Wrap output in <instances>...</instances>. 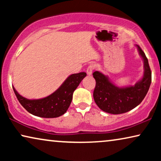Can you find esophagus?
<instances>
[{"instance_id": "esophagus-1", "label": "esophagus", "mask_w": 161, "mask_h": 161, "mask_svg": "<svg viewBox=\"0 0 161 161\" xmlns=\"http://www.w3.org/2000/svg\"><path fill=\"white\" fill-rule=\"evenodd\" d=\"M94 68H95V66H94V64L89 65V67H87L86 72H87V74L89 75H91L92 74V72H93V70L94 69Z\"/></svg>"}]
</instances>
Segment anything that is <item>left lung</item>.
Here are the masks:
<instances>
[{
    "instance_id": "8db88e82",
    "label": "left lung",
    "mask_w": 161,
    "mask_h": 161,
    "mask_svg": "<svg viewBox=\"0 0 161 161\" xmlns=\"http://www.w3.org/2000/svg\"><path fill=\"white\" fill-rule=\"evenodd\" d=\"M139 55L144 61V75L134 86L119 88L102 72L95 71L93 77L96 80L93 97L102 111L112 114H120L138 106L147 95L152 82V72L148 59L139 46L136 45Z\"/></svg>"
}]
</instances>
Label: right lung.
<instances>
[{
    "label": "right lung",
    "mask_w": 161,
    "mask_h": 161,
    "mask_svg": "<svg viewBox=\"0 0 161 161\" xmlns=\"http://www.w3.org/2000/svg\"><path fill=\"white\" fill-rule=\"evenodd\" d=\"M86 76V72L72 74L66 79L60 87L50 95L38 100H29L13 90L19 103L33 115L43 118H56L67 112L72 100V94Z\"/></svg>",
    "instance_id": "obj_1"
}]
</instances>
